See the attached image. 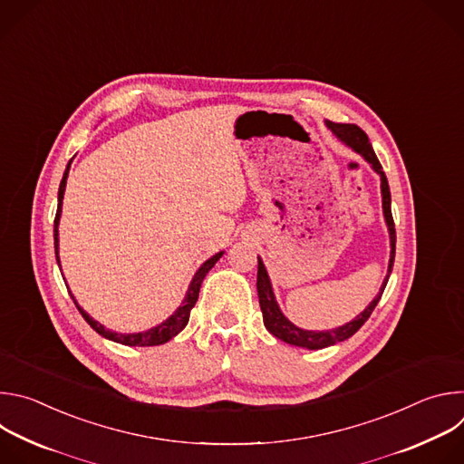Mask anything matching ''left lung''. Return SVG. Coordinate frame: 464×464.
<instances>
[{
  "label": "left lung",
  "mask_w": 464,
  "mask_h": 464,
  "mask_svg": "<svg viewBox=\"0 0 464 464\" xmlns=\"http://www.w3.org/2000/svg\"><path fill=\"white\" fill-rule=\"evenodd\" d=\"M326 126L333 130V134L345 143L347 147H351L356 154H360L371 167L372 170L380 176V188H382V209H383V218H385V226L389 231V246H391V253H389V266H387V276L380 286L378 295L365 306L363 312H360L353 321L330 328V330H304L295 326L279 308L274 288H272V281L270 276L266 272V266H264L262 258L258 256V272H256V292H258V303H260V310H262V319H264V326L270 330V334H274L276 338H279L285 343L295 345V347H303L308 351H317V349H324L330 345H336L340 342L349 340L353 334H356L360 326L369 319V315L372 314L374 306L378 304L385 285L389 281L392 264H394V246H396V233H394V222H392V215H391V192H389V183L387 178L382 170V165L369 143V138L365 131L356 126V124H340V122H330L326 121Z\"/></svg>",
  "instance_id": "obj_1"
}]
</instances>
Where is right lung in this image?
Listing matches in <instances>:
<instances>
[{
	"instance_id": "1",
	"label": "right lung",
	"mask_w": 464,
	"mask_h": 464,
	"mask_svg": "<svg viewBox=\"0 0 464 464\" xmlns=\"http://www.w3.org/2000/svg\"><path fill=\"white\" fill-rule=\"evenodd\" d=\"M70 167H72V161L68 163V167H65V172L62 176V181H60V187H58V209H56V217H54V229H53V237H54V255H56V262L60 266V256H58V224H60V215H62V200H63V190H65V183H68V174H70ZM224 255V251L213 255L211 258H208L200 268H198V272L194 274L190 285H188V290L185 294V299L181 301V304L176 308V312L167 317L163 323L145 330V333H131V334H121V333H113V330L106 328L104 324H101L99 321H95L82 306H79L75 295L70 292L72 299L75 301L79 312L82 314V317L88 321V324L95 330L97 334H101L102 338L110 340V342H115V343H121V345H126V347H154V345H163L167 343L169 340H172L174 336H178L181 330L185 328V324L188 323V315H190V310L192 306L196 304L198 301V294H200V286L206 279V276L209 274V270L215 266V264L220 260V256Z\"/></svg>"
}]
</instances>
